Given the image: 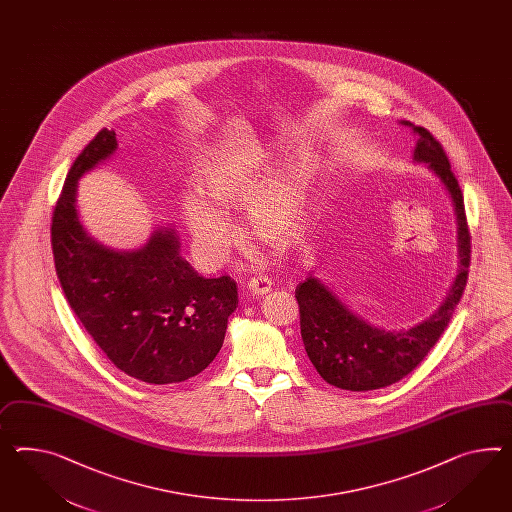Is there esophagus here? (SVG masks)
<instances>
[{
  "instance_id": "34e87169",
  "label": "esophagus",
  "mask_w": 512,
  "mask_h": 512,
  "mask_svg": "<svg viewBox=\"0 0 512 512\" xmlns=\"http://www.w3.org/2000/svg\"><path fill=\"white\" fill-rule=\"evenodd\" d=\"M247 288H249L252 295L263 297V295H267L273 289V282L267 276H254V278H250Z\"/></svg>"
}]
</instances>
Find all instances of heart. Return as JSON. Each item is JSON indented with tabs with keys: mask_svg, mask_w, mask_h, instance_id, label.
Returning <instances> with one entry per match:
<instances>
[{
	"mask_svg": "<svg viewBox=\"0 0 512 512\" xmlns=\"http://www.w3.org/2000/svg\"><path fill=\"white\" fill-rule=\"evenodd\" d=\"M265 161L232 150H213L200 163L198 193L205 198H185V226L198 250L219 260L234 239V230L223 213L247 208L250 236L273 249H284L299 236L306 221L308 178L302 171L289 172L269 185L259 197Z\"/></svg>",
	"mask_w": 512,
	"mask_h": 512,
	"instance_id": "1",
	"label": "heart"
}]
</instances>
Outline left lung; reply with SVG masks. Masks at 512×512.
<instances>
[{"instance_id":"left-lung-1","label":"left lung","mask_w":512,"mask_h":512,"mask_svg":"<svg viewBox=\"0 0 512 512\" xmlns=\"http://www.w3.org/2000/svg\"><path fill=\"white\" fill-rule=\"evenodd\" d=\"M399 124L410 128L418 139L412 154L414 163H423L433 172L451 198L457 223L459 269L436 312L414 327L399 330L369 323L366 317L356 314L341 301L340 295L328 288L315 271L308 273V278L295 289L304 349L317 373L328 384L351 392L379 390L414 371L442 336L468 278L470 234L459 182L451 172L446 152L425 128L414 126L408 120H401Z\"/></svg>"}]
</instances>
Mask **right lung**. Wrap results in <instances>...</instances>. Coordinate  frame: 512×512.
Segmentation results:
<instances>
[{
  "instance_id": "add662e5",
  "label": "right lung",
  "mask_w": 512,
  "mask_h": 512,
  "mask_svg": "<svg viewBox=\"0 0 512 512\" xmlns=\"http://www.w3.org/2000/svg\"><path fill=\"white\" fill-rule=\"evenodd\" d=\"M117 148L115 132L104 128L70 167L52 217L57 278L81 325L120 371L148 384L184 382L221 351L236 282L198 275L180 256L172 226H159L132 250L111 249L87 232L76 206L78 180Z\"/></svg>"
}]
</instances>
